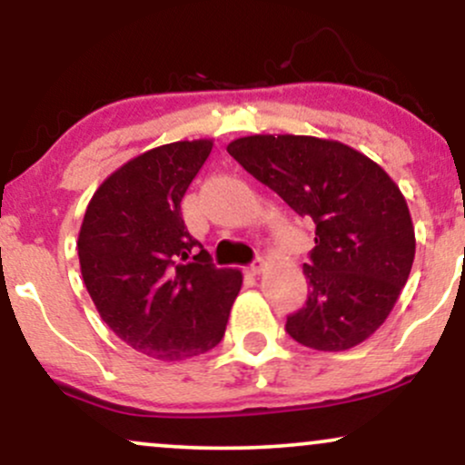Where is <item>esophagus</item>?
<instances>
[{"instance_id":"obj_1","label":"esophagus","mask_w":465,"mask_h":465,"mask_svg":"<svg viewBox=\"0 0 465 465\" xmlns=\"http://www.w3.org/2000/svg\"><path fill=\"white\" fill-rule=\"evenodd\" d=\"M264 269H266V260L258 258L253 264L249 266V273H251V275H260V273H264Z\"/></svg>"}]
</instances>
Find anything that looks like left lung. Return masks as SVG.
<instances>
[{
    "instance_id": "8db88e82",
    "label": "left lung",
    "mask_w": 465,
    "mask_h": 465,
    "mask_svg": "<svg viewBox=\"0 0 465 465\" xmlns=\"http://www.w3.org/2000/svg\"><path fill=\"white\" fill-rule=\"evenodd\" d=\"M227 153L314 221L303 264L306 306L286 332L322 351H343L376 332L396 306L415 258L407 201L393 179L348 143L311 135H249Z\"/></svg>"
}]
</instances>
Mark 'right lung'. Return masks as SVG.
<instances>
[{"label":"right lung","mask_w":465,"mask_h":465,"mask_svg":"<svg viewBox=\"0 0 465 465\" xmlns=\"http://www.w3.org/2000/svg\"><path fill=\"white\" fill-rule=\"evenodd\" d=\"M212 146L173 142L137 154L94 192L80 225V273L100 317L157 361L216 348L242 286L238 269H216L205 249L195 250L201 242L181 216Z\"/></svg>","instance_id":"add662e5"}]
</instances>
